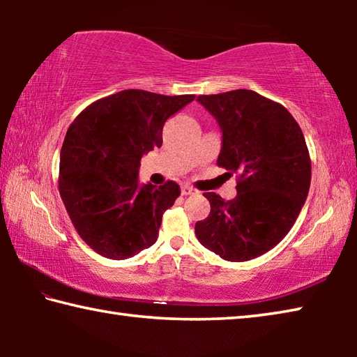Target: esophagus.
Listing matches in <instances>:
<instances>
[{"mask_svg":"<svg viewBox=\"0 0 357 357\" xmlns=\"http://www.w3.org/2000/svg\"><path fill=\"white\" fill-rule=\"evenodd\" d=\"M195 193V189H192L190 185H183L181 187V195H193Z\"/></svg>","mask_w":357,"mask_h":357,"instance_id":"obj_1","label":"esophagus"}]
</instances>
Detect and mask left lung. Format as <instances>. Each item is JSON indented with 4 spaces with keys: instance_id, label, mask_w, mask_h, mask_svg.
Segmentation results:
<instances>
[{
    "instance_id": "left-lung-1",
    "label": "left lung",
    "mask_w": 357,
    "mask_h": 357,
    "mask_svg": "<svg viewBox=\"0 0 357 357\" xmlns=\"http://www.w3.org/2000/svg\"><path fill=\"white\" fill-rule=\"evenodd\" d=\"M222 132L217 165L238 173V195L204 193L211 213L195 223L202 245L227 261H249L287 236L309 193L312 165L285 107L250 89L200 96Z\"/></svg>"
}]
</instances>
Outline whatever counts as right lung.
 <instances>
[{
	"mask_svg": "<svg viewBox=\"0 0 357 357\" xmlns=\"http://www.w3.org/2000/svg\"><path fill=\"white\" fill-rule=\"evenodd\" d=\"M195 96L124 89L70 124L59 154V195L80 238L99 255L126 259L153 245L179 185L142 184L143 154L162 146L165 121Z\"/></svg>",
	"mask_w": 357,
	"mask_h": 357,
	"instance_id": "add662e5",
	"label": "right lung"
}]
</instances>
